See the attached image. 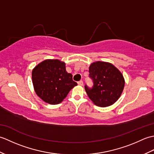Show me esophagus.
<instances>
[{"label": "esophagus", "mask_w": 154, "mask_h": 154, "mask_svg": "<svg viewBox=\"0 0 154 154\" xmlns=\"http://www.w3.org/2000/svg\"><path fill=\"white\" fill-rule=\"evenodd\" d=\"M78 85H80V86H83V81H79V82H78Z\"/></svg>", "instance_id": "obj_1"}]
</instances>
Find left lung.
<instances>
[{
  "label": "left lung",
  "mask_w": 154,
  "mask_h": 154,
  "mask_svg": "<svg viewBox=\"0 0 154 154\" xmlns=\"http://www.w3.org/2000/svg\"><path fill=\"white\" fill-rule=\"evenodd\" d=\"M89 70L93 86L92 89L85 87L88 97L98 106L112 105L121 96L125 85L122 73L113 64L100 61L91 63Z\"/></svg>",
  "instance_id": "left-lung-1"
}]
</instances>
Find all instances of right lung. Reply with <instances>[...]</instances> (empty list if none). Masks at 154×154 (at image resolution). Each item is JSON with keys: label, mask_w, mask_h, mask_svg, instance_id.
Instances as JSON below:
<instances>
[{"label": "right lung", "mask_w": 154, "mask_h": 154, "mask_svg": "<svg viewBox=\"0 0 154 154\" xmlns=\"http://www.w3.org/2000/svg\"><path fill=\"white\" fill-rule=\"evenodd\" d=\"M66 71L65 63L59 60H45L32 72V83L37 95L50 104L61 103L77 83Z\"/></svg>", "instance_id": "1"}]
</instances>
